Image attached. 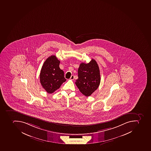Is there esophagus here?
I'll return each mask as SVG.
<instances>
[{
	"label": "esophagus",
	"mask_w": 151,
	"mask_h": 151,
	"mask_svg": "<svg viewBox=\"0 0 151 151\" xmlns=\"http://www.w3.org/2000/svg\"><path fill=\"white\" fill-rule=\"evenodd\" d=\"M74 79V76L73 75H72V76L70 77V80H73Z\"/></svg>",
	"instance_id": "esophagus-1"
}]
</instances>
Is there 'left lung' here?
Masks as SVG:
<instances>
[{
	"mask_svg": "<svg viewBox=\"0 0 151 151\" xmlns=\"http://www.w3.org/2000/svg\"><path fill=\"white\" fill-rule=\"evenodd\" d=\"M78 78L75 84L80 92L86 97L91 96L100 84L99 67L94 59L88 63H81L78 68Z\"/></svg>",
	"mask_w": 151,
	"mask_h": 151,
	"instance_id": "1",
	"label": "left lung"
}]
</instances>
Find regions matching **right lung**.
Segmentation results:
<instances>
[{
	"label": "right lung",
	"instance_id": "1",
	"mask_svg": "<svg viewBox=\"0 0 151 151\" xmlns=\"http://www.w3.org/2000/svg\"><path fill=\"white\" fill-rule=\"evenodd\" d=\"M60 63L55 55H52L47 58L41 69L40 82L42 88L50 94L59 88L66 81L64 72L60 68Z\"/></svg>",
	"mask_w": 151,
	"mask_h": 151
}]
</instances>
